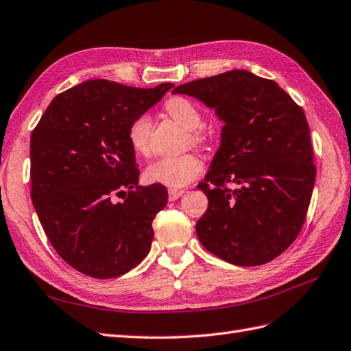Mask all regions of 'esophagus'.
I'll list each match as a JSON object with an SVG mask.
<instances>
[{"instance_id": "obj_1", "label": "esophagus", "mask_w": 351, "mask_h": 351, "mask_svg": "<svg viewBox=\"0 0 351 351\" xmlns=\"http://www.w3.org/2000/svg\"><path fill=\"white\" fill-rule=\"evenodd\" d=\"M184 194V189H169V202H175Z\"/></svg>"}]
</instances>
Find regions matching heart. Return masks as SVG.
Returning a JSON list of instances; mask_svg holds the SVG:
<instances>
[{"instance_id": "obj_1", "label": "heart", "mask_w": 351, "mask_h": 351, "mask_svg": "<svg viewBox=\"0 0 351 351\" xmlns=\"http://www.w3.org/2000/svg\"><path fill=\"white\" fill-rule=\"evenodd\" d=\"M166 112L179 125L189 131V139L193 144L203 141L199 128L203 125V114L199 108L182 97H173L166 103ZM149 132H152V119L148 114L138 116L129 126L128 138L134 152L138 156H147L149 149ZM203 172L202 158L195 154H184L176 157H162L148 165L144 176L149 184H160L169 188H182L193 182Z\"/></svg>"}]
</instances>
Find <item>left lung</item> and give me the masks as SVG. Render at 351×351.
Here are the masks:
<instances>
[{"label":"left lung","instance_id":"8db88e82","mask_svg":"<svg viewBox=\"0 0 351 351\" xmlns=\"http://www.w3.org/2000/svg\"><path fill=\"white\" fill-rule=\"evenodd\" d=\"M172 94L199 99L223 122L217 153L198 184L208 198L195 225L199 243L237 266L270 262L302 231L313 193L316 166L303 108L275 81L238 69Z\"/></svg>","mask_w":351,"mask_h":351}]
</instances>
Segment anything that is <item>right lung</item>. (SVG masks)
<instances>
[{
	"mask_svg": "<svg viewBox=\"0 0 351 351\" xmlns=\"http://www.w3.org/2000/svg\"><path fill=\"white\" fill-rule=\"evenodd\" d=\"M170 88L93 79L58 94L34 129V207L58 256L84 275H125L152 248L153 220L167 204V189L138 185L128 131Z\"/></svg>",
	"mask_w": 351,
	"mask_h": 351,
	"instance_id": "add662e5",
	"label": "right lung"
}]
</instances>
